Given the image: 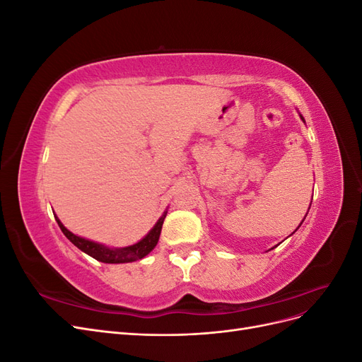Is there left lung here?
<instances>
[{"instance_id": "1", "label": "left lung", "mask_w": 362, "mask_h": 362, "mask_svg": "<svg viewBox=\"0 0 362 362\" xmlns=\"http://www.w3.org/2000/svg\"><path fill=\"white\" fill-rule=\"evenodd\" d=\"M299 116H300V119H302V120H303V122H305V119H303V116H302V115H299ZM302 222H303V221H302ZM300 225H302V223H300ZM300 225H299V226H300ZM299 226H298V228H299ZM298 228H296V231H298Z\"/></svg>"}]
</instances>
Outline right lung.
<instances>
[{"mask_svg": "<svg viewBox=\"0 0 362 362\" xmlns=\"http://www.w3.org/2000/svg\"><path fill=\"white\" fill-rule=\"evenodd\" d=\"M166 214H168V211H164V214L158 218V222L154 225V228H152L151 231L140 240V242H137L136 245L127 246V247H108V246L95 243V242H90V240H86L83 237L75 235L69 231V229L63 226V223L59 221L57 216H54V217H56L62 233L66 235L68 240H71V242L76 247L83 250L84 254L90 255L92 258L101 261V262H108V264H120V262H133V261L141 259L157 246L160 233H161V226H163Z\"/></svg>", "mask_w": 362, "mask_h": 362, "instance_id": "right-lung-1", "label": "right lung"}]
</instances>
